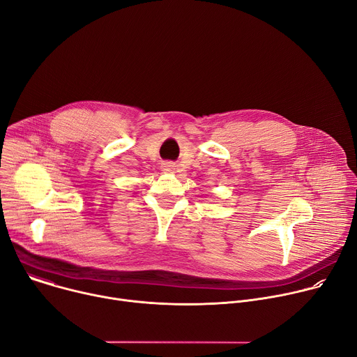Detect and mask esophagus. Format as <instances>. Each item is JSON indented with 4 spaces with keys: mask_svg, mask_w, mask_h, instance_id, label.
Wrapping results in <instances>:
<instances>
[{
    "mask_svg": "<svg viewBox=\"0 0 357 357\" xmlns=\"http://www.w3.org/2000/svg\"><path fill=\"white\" fill-rule=\"evenodd\" d=\"M162 171H165V172H172V171H175V165H174L172 162H164V164H162Z\"/></svg>",
    "mask_w": 357,
    "mask_h": 357,
    "instance_id": "1",
    "label": "esophagus"
}]
</instances>
